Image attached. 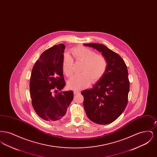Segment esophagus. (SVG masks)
<instances>
[{"mask_svg": "<svg viewBox=\"0 0 157 157\" xmlns=\"http://www.w3.org/2000/svg\"><path fill=\"white\" fill-rule=\"evenodd\" d=\"M74 94H75V95H76V94H80V92H79V90H74Z\"/></svg>", "mask_w": 157, "mask_h": 157, "instance_id": "34e87169", "label": "esophagus"}]
</instances>
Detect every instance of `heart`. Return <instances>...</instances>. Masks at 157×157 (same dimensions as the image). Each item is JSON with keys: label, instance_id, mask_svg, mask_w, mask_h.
I'll return each instance as SVG.
<instances>
[{"label": "heart", "instance_id": "obj_1", "mask_svg": "<svg viewBox=\"0 0 157 157\" xmlns=\"http://www.w3.org/2000/svg\"><path fill=\"white\" fill-rule=\"evenodd\" d=\"M72 55L76 62L83 63L81 67V75L72 78L68 82L70 89L81 90L88 87L92 81L96 82L105 75L107 67L108 61L105 57L98 55L94 50L84 46H78L72 51ZM74 60L67 53L63 55L62 70L67 78L74 74Z\"/></svg>", "mask_w": 157, "mask_h": 157}]
</instances>
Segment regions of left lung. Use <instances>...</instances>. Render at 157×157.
<instances>
[{
  "label": "left lung",
  "mask_w": 157,
  "mask_h": 157,
  "mask_svg": "<svg viewBox=\"0 0 157 157\" xmlns=\"http://www.w3.org/2000/svg\"><path fill=\"white\" fill-rule=\"evenodd\" d=\"M92 47L105 57L108 67L104 76L90 90L82 91L83 107L91 121L101 125L117 120L125 110L129 90L127 65L117 53L99 44H84Z\"/></svg>",
  "instance_id": "obj_1"
}]
</instances>
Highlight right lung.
<instances>
[{"label":"right lung","mask_w":157,"mask_h":157,"mask_svg":"<svg viewBox=\"0 0 157 157\" xmlns=\"http://www.w3.org/2000/svg\"><path fill=\"white\" fill-rule=\"evenodd\" d=\"M65 46L60 44L42 53L32 68L30 97L35 111L48 122L59 121L65 115L74 98V92H59L66 83L62 61Z\"/></svg>","instance_id":"right-lung-1"}]
</instances>
